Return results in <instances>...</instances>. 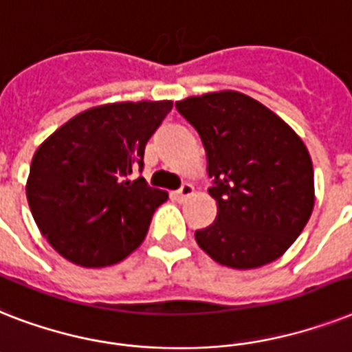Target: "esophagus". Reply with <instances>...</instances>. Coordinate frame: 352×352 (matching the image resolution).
Wrapping results in <instances>:
<instances>
[{"mask_svg": "<svg viewBox=\"0 0 352 352\" xmlns=\"http://www.w3.org/2000/svg\"><path fill=\"white\" fill-rule=\"evenodd\" d=\"M194 194V187L190 184H184L182 187H179L176 192H174V196L178 198V201H184V199H187L189 196H192Z\"/></svg>", "mask_w": 352, "mask_h": 352, "instance_id": "1", "label": "esophagus"}]
</instances>
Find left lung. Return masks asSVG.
<instances>
[{"mask_svg": "<svg viewBox=\"0 0 352 352\" xmlns=\"http://www.w3.org/2000/svg\"><path fill=\"white\" fill-rule=\"evenodd\" d=\"M198 131L214 185V223L196 241L220 265L256 269L278 260L314 207L313 162L302 138L260 101L236 91L176 101Z\"/></svg>", "mask_w": 352, "mask_h": 352, "instance_id": "left-lung-1", "label": "left lung"}]
</instances>
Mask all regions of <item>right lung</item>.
Listing matches in <instances>:
<instances>
[{
	"instance_id": "right-lung-1",
	"label": "right lung",
	"mask_w": 352,
	"mask_h": 352,
	"mask_svg": "<svg viewBox=\"0 0 352 352\" xmlns=\"http://www.w3.org/2000/svg\"><path fill=\"white\" fill-rule=\"evenodd\" d=\"M173 101L92 107L52 132L30 163L27 199L41 234L81 267L114 265L142 245L165 190L148 187V138Z\"/></svg>"
}]
</instances>
